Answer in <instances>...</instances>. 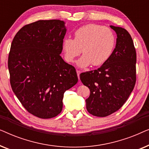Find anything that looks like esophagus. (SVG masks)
<instances>
[{
  "mask_svg": "<svg viewBox=\"0 0 149 149\" xmlns=\"http://www.w3.org/2000/svg\"><path fill=\"white\" fill-rule=\"evenodd\" d=\"M81 71L80 70H77V76H78L79 79H80V74H81Z\"/></svg>",
  "mask_w": 149,
  "mask_h": 149,
  "instance_id": "34e87169",
  "label": "esophagus"
}]
</instances>
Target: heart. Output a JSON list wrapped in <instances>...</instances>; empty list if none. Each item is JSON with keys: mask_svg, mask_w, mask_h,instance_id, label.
Wrapping results in <instances>:
<instances>
[{"mask_svg": "<svg viewBox=\"0 0 149 149\" xmlns=\"http://www.w3.org/2000/svg\"><path fill=\"white\" fill-rule=\"evenodd\" d=\"M74 39L65 38L62 43L64 58L72 63L80 56L77 66L85 68L91 64L101 66L111 58L115 47L116 38L113 30L96 24L81 26L74 32Z\"/></svg>", "mask_w": 149, "mask_h": 149, "instance_id": "obj_1", "label": "heart"}]
</instances>
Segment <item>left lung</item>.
Masks as SVG:
<instances>
[{
	"mask_svg": "<svg viewBox=\"0 0 149 149\" xmlns=\"http://www.w3.org/2000/svg\"><path fill=\"white\" fill-rule=\"evenodd\" d=\"M117 33V43L111 58L97 70L80 74L81 82L90 89L86 99L87 111L104 117L118 111L133 91L136 81V52L127 30L111 26Z\"/></svg>",
	"mask_w": 149,
	"mask_h": 149,
	"instance_id": "left-lung-1",
	"label": "left lung"
}]
</instances>
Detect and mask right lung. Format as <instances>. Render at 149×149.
I'll return each instance as SVG.
<instances>
[{
    "instance_id": "right-lung-1",
    "label": "right lung",
    "mask_w": 149,
    "mask_h": 149,
    "mask_svg": "<svg viewBox=\"0 0 149 149\" xmlns=\"http://www.w3.org/2000/svg\"><path fill=\"white\" fill-rule=\"evenodd\" d=\"M66 32L64 21L38 20L23 26L11 45L12 90L28 113L41 119L59 115L64 92L78 82L74 67L60 55Z\"/></svg>"
}]
</instances>
